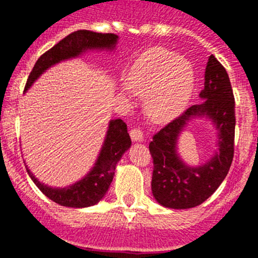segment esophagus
Segmentation results:
<instances>
[{"mask_svg": "<svg viewBox=\"0 0 258 258\" xmlns=\"http://www.w3.org/2000/svg\"><path fill=\"white\" fill-rule=\"evenodd\" d=\"M130 136H131L132 141H135V142H141V141H144V139H145L142 130L137 128V127L136 128H132L131 131H130Z\"/></svg>", "mask_w": 258, "mask_h": 258, "instance_id": "esophagus-1", "label": "esophagus"}]
</instances>
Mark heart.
<instances>
[{"label":"heart","instance_id":"obj_1","mask_svg":"<svg viewBox=\"0 0 258 258\" xmlns=\"http://www.w3.org/2000/svg\"><path fill=\"white\" fill-rule=\"evenodd\" d=\"M127 85L134 92L145 95V112L151 121L168 122L184 110L191 98L194 66L167 48H148L132 64Z\"/></svg>","mask_w":258,"mask_h":258}]
</instances>
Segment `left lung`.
Returning <instances> with one entry per match:
<instances>
[{
    "label": "left lung",
    "mask_w": 258,
    "mask_h": 258,
    "mask_svg": "<svg viewBox=\"0 0 258 258\" xmlns=\"http://www.w3.org/2000/svg\"><path fill=\"white\" fill-rule=\"evenodd\" d=\"M202 101L187 108L181 116L153 136L150 147L153 160L151 188L161 206L175 210L196 207L220 187L227 176L235 151V97L225 67L213 54L205 71ZM199 116L213 121L218 131L219 150L201 166L186 165L177 152V140L187 121Z\"/></svg>",
    "instance_id": "1"
}]
</instances>
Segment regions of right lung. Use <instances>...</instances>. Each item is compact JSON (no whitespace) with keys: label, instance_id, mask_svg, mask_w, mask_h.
<instances>
[{"label":"right lung","instance_id":"add662e5","mask_svg":"<svg viewBox=\"0 0 258 258\" xmlns=\"http://www.w3.org/2000/svg\"><path fill=\"white\" fill-rule=\"evenodd\" d=\"M117 41L118 36L114 33H97L87 30H80L70 33L37 59L27 79L25 92L49 67L66 59L79 57L83 52L91 49L112 51L116 47ZM130 147H131V139L127 132V124L121 118L111 119L105 141L95 165L90 172L76 183L70 184L63 188L51 187L38 181L28 168L26 170L40 191L56 204L66 207H75V209L90 207L98 204L108 191L113 179L117 162L121 160L123 153Z\"/></svg>","mask_w":258,"mask_h":258}]
</instances>
